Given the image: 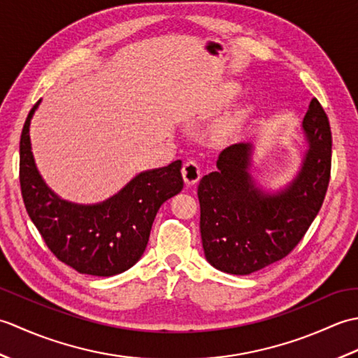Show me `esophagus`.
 I'll use <instances>...</instances> for the list:
<instances>
[{
  "instance_id": "esophagus-1",
  "label": "esophagus",
  "mask_w": 358,
  "mask_h": 358,
  "mask_svg": "<svg viewBox=\"0 0 358 358\" xmlns=\"http://www.w3.org/2000/svg\"><path fill=\"white\" fill-rule=\"evenodd\" d=\"M181 172H183L185 183H186L187 186L195 185L196 181H199L200 177H201L200 166H199V163L194 162V159H191V162H186V163L183 164V171H181Z\"/></svg>"
}]
</instances>
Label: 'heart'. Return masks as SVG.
Returning a JSON list of instances; mask_svg holds the SVG:
<instances>
[{"mask_svg":"<svg viewBox=\"0 0 358 358\" xmlns=\"http://www.w3.org/2000/svg\"><path fill=\"white\" fill-rule=\"evenodd\" d=\"M226 132H232L234 129H235V123H229V124H226Z\"/></svg>","mask_w":358,"mask_h":358,"instance_id":"1","label":"heart"}]
</instances>
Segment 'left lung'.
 Masks as SVG:
<instances>
[{
	"instance_id": "8db88e82",
	"label": "left lung",
	"mask_w": 358,
	"mask_h": 358,
	"mask_svg": "<svg viewBox=\"0 0 358 358\" xmlns=\"http://www.w3.org/2000/svg\"><path fill=\"white\" fill-rule=\"evenodd\" d=\"M303 134L308 149L300 171L277 192L263 191L250 175V143L226 148L218 169L201 178L200 232L204 257L215 269L249 275L285 258L305 237L331 177L332 135L317 98L303 118Z\"/></svg>"
}]
</instances>
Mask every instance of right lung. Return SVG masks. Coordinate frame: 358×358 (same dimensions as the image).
I'll use <instances>...</instances> for the list:
<instances>
[{
	"mask_svg": "<svg viewBox=\"0 0 358 358\" xmlns=\"http://www.w3.org/2000/svg\"><path fill=\"white\" fill-rule=\"evenodd\" d=\"M29 112L20 140V185L27 214L59 262L80 273L112 277L140 260L159 206L183 189L181 162L141 172L110 199L78 204L59 199L36 169Z\"/></svg>",
	"mask_w": 358,
	"mask_h": 358,
	"instance_id": "obj_1",
	"label": "right lung"
}]
</instances>
